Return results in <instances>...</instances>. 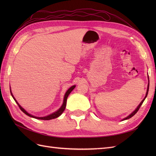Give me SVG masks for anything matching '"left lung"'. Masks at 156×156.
<instances>
[{"label":"left lung","instance_id":"left-lung-1","mask_svg":"<svg viewBox=\"0 0 156 156\" xmlns=\"http://www.w3.org/2000/svg\"><path fill=\"white\" fill-rule=\"evenodd\" d=\"M148 87H147V91H146V96H145V97H144V98L143 99V100H142V101H141L140 103H139V105L137 106V107H136L135 109L132 112L131 114L129 115H128L127 116V117H126V118H124V119H123L122 120V121H123V120H127V119H130V118H131L132 116H134L136 112H137V111H139V108L140 107V106H141V105L143 104V103L144 102V100L146 99V96H147V95H148V90H149V77H148Z\"/></svg>","mask_w":156,"mask_h":156}]
</instances>
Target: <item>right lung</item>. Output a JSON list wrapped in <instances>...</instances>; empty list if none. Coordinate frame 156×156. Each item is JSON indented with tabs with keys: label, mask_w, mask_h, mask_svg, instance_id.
I'll return each instance as SVG.
<instances>
[{
	"label": "right lung",
	"mask_w": 156,
	"mask_h": 156,
	"mask_svg": "<svg viewBox=\"0 0 156 156\" xmlns=\"http://www.w3.org/2000/svg\"><path fill=\"white\" fill-rule=\"evenodd\" d=\"M75 85H73V86H72V87H71L68 90L66 91V92L65 93V95H64V101H63V103H62V106H61L56 111H55V112H53L52 113V114H51V115H48V116H43V117H38V116H34V115H32L31 114H30V113H29L28 112L25 108H23L20 104H19V103L17 101V100H16V98H14V96H13V95L12 94V91H11V88H10V93H11V95H12V96L13 97V100H15V101L17 103V104L19 105V107H20V109L25 113V115H28L29 116H30V117H32V118H34V119H39V120H51V119H56V118H58V116H60L62 114V112H64V111L65 110V108H66V101H67V98H68V96H69V94L71 93V92H72L73 90L75 88Z\"/></svg>",
	"instance_id": "obj_1"
}]
</instances>
